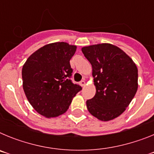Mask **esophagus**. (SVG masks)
<instances>
[{"mask_svg": "<svg viewBox=\"0 0 154 154\" xmlns=\"http://www.w3.org/2000/svg\"><path fill=\"white\" fill-rule=\"evenodd\" d=\"M79 84H80V85H81V86H82V87L85 86V80H82V81L79 82Z\"/></svg>", "mask_w": 154, "mask_h": 154, "instance_id": "esophagus-1", "label": "esophagus"}]
</instances>
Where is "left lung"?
Returning <instances> with one entry per match:
<instances>
[{
  "label": "left lung",
  "instance_id": "1",
  "mask_svg": "<svg viewBox=\"0 0 154 154\" xmlns=\"http://www.w3.org/2000/svg\"><path fill=\"white\" fill-rule=\"evenodd\" d=\"M92 65L96 95L86 101L89 112L102 121L118 117L126 110L138 88L137 65L119 48L99 44L82 48Z\"/></svg>",
  "mask_w": 154,
  "mask_h": 154
}]
</instances>
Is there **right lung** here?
<instances>
[{
    "instance_id": "add662e5",
    "label": "right lung",
    "mask_w": 154,
    "mask_h": 154,
    "mask_svg": "<svg viewBox=\"0 0 154 154\" xmlns=\"http://www.w3.org/2000/svg\"><path fill=\"white\" fill-rule=\"evenodd\" d=\"M76 46L65 42L46 45L27 59L22 68L23 89L30 104L45 117L65 113L82 87L70 79V59Z\"/></svg>"
}]
</instances>
